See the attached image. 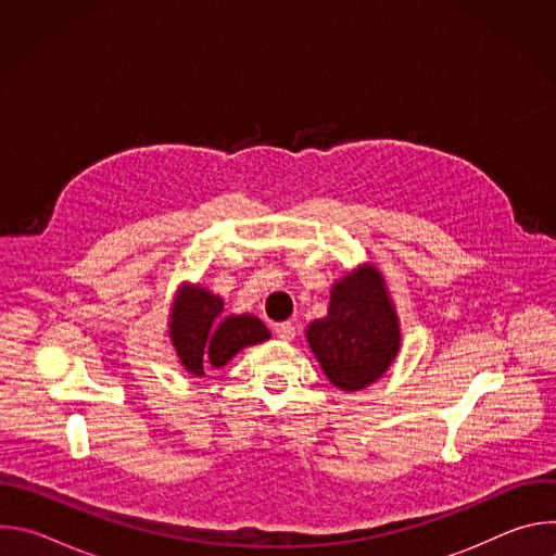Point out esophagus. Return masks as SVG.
<instances>
[{
    "mask_svg": "<svg viewBox=\"0 0 556 556\" xmlns=\"http://www.w3.org/2000/svg\"><path fill=\"white\" fill-rule=\"evenodd\" d=\"M275 334H277L281 341H292L294 334H296V330H294V326H292L290 321H283V324H277V326H275Z\"/></svg>",
    "mask_w": 556,
    "mask_h": 556,
    "instance_id": "1",
    "label": "esophagus"
}]
</instances>
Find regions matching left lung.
<instances>
[{
	"label": "left lung",
	"mask_w": 556,
	"mask_h": 556,
	"mask_svg": "<svg viewBox=\"0 0 556 556\" xmlns=\"http://www.w3.org/2000/svg\"><path fill=\"white\" fill-rule=\"evenodd\" d=\"M328 380L343 391L376 382L401 352L399 314L380 270L363 264L332 286L324 319L305 330Z\"/></svg>",
	"instance_id": "1"
}]
</instances>
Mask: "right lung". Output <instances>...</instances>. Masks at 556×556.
Segmentation results:
<instances>
[{"mask_svg": "<svg viewBox=\"0 0 556 556\" xmlns=\"http://www.w3.org/2000/svg\"><path fill=\"white\" fill-rule=\"evenodd\" d=\"M169 337L182 367L193 376L224 367L237 352L270 339L268 328L251 314L224 316V301L200 288L182 286L169 316Z\"/></svg>", "mask_w": 556, "mask_h": 556, "instance_id": "1", "label": "right lung"}]
</instances>
